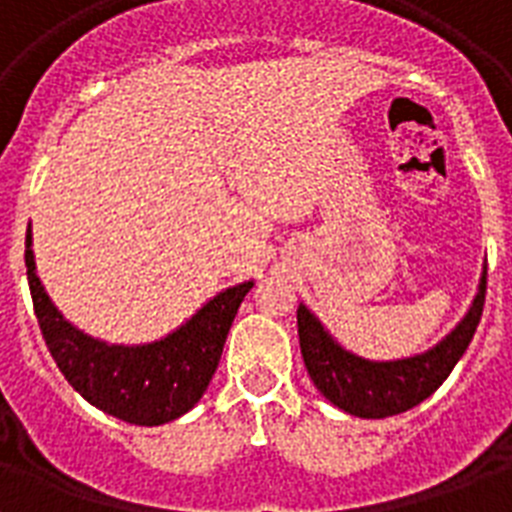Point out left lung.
<instances>
[{
    "instance_id": "obj_1",
    "label": "left lung",
    "mask_w": 512,
    "mask_h": 512,
    "mask_svg": "<svg viewBox=\"0 0 512 512\" xmlns=\"http://www.w3.org/2000/svg\"><path fill=\"white\" fill-rule=\"evenodd\" d=\"M486 271L478 284V295L470 305L468 316L457 324L452 335L441 340L422 356L401 361H366L348 350H342L324 332L321 321L305 305L297 308V332L303 350L305 369L313 385L324 393L342 412L380 420L412 409L433 393L449 377L454 364L468 350L476 335L478 321L484 313Z\"/></svg>"
}]
</instances>
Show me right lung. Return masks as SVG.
I'll list each match as a JSON object with an SVG mask.
<instances>
[{"label":"right lung","instance_id":"1","mask_svg":"<svg viewBox=\"0 0 512 512\" xmlns=\"http://www.w3.org/2000/svg\"><path fill=\"white\" fill-rule=\"evenodd\" d=\"M26 268L34 313L55 364L92 406L132 425H164L199 404L223 356L225 337L252 281L220 292L191 321L148 345H108L71 327L36 276L31 231Z\"/></svg>","mask_w":512,"mask_h":512}]
</instances>
